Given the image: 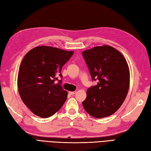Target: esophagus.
<instances>
[{
  "label": "esophagus",
  "instance_id": "1",
  "mask_svg": "<svg viewBox=\"0 0 151 151\" xmlns=\"http://www.w3.org/2000/svg\"><path fill=\"white\" fill-rule=\"evenodd\" d=\"M68 93L70 95H75L76 93V91H69Z\"/></svg>",
  "mask_w": 151,
  "mask_h": 151
}]
</instances>
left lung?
Returning <instances> with one entry per match:
<instances>
[{
	"mask_svg": "<svg viewBox=\"0 0 151 151\" xmlns=\"http://www.w3.org/2000/svg\"><path fill=\"white\" fill-rule=\"evenodd\" d=\"M93 81L83 101L89 115L100 119L115 113L123 104L129 86V70L123 55L110 46H96L82 52Z\"/></svg>",
	"mask_w": 151,
	"mask_h": 151,
	"instance_id": "obj_1",
	"label": "left lung"
}]
</instances>
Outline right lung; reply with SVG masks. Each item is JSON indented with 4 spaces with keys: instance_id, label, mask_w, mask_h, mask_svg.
Instances as JSON below:
<instances>
[{
    "instance_id": "right-lung-1",
    "label": "right lung",
    "mask_w": 151,
    "mask_h": 151,
    "mask_svg": "<svg viewBox=\"0 0 151 151\" xmlns=\"http://www.w3.org/2000/svg\"><path fill=\"white\" fill-rule=\"evenodd\" d=\"M74 54L51 46H37L28 51L18 76L19 95L35 115L47 118L58 112L67 99L62 86V67ZM59 83L56 84L55 81Z\"/></svg>"
}]
</instances>
